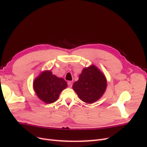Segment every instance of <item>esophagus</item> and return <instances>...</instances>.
Instances as JSON below:
<instances>
[{"label": "esophagus", "instance_id": "34e87169", "mask_svg": "<svg viewBox=\"0 0 147 147\" xmlns=\"http://www.w3.org/2000/svg\"><path fill=\"white\" fill-rule=\"evenodd\" d=\"M67 84H68V86H69V87L71 88V87H72V84H73V82H71V81H70V82H68Z\"/></svg>", "mask_w": 147, "mask_h": 147}]
</instances>
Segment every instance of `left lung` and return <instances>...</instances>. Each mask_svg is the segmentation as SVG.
Returning <instances> with one entry per match:
<instances>
[{"label": "left lung", "mask_w": 147, "mask_h": 147, "mask_svg": "<svg viewBox=\"0 0 147 147\" xmlns=\"http://www.w3.org/2000/svg\"><path fill=\"white\" fill-rule=\"evenodd\" d=\"M107 84L105 75L97 67L92 65L83 69L72 88L82 101L92 104L104 94Z\"/></svg>", "instance_id": "obj_1"}]
</instances>
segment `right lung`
<instances>
[{
    "instance_id": "right-lung-1",
    "label": "right lung",
    "mask_w": 147,
    "mask_h": 147,
    "mask_svg": "<svg viewBox=\"0 0 147 147\" xmlns=\"http://www.w3.org/2000/svg\"><path fill=\"white\" fill-rule=\"evenodd\" d=\"M33 86L40 99L46 104H51L58 99L67 83L63 78L53 75L50 70H45L35 78Z\"/></svg>"
}]
</instances>
